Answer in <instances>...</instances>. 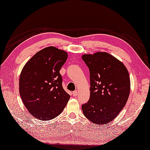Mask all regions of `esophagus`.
<instances>
[{
	"mask_svg": "<svg viewBox=\"0 0 150 150\" xmlns=\"http://www.w3.org/2000/svg\"><path fill=\"white\" fill-rule=\"evenodd\" d=\"M77 95H78V91L77 90H76V91H74L73 92V95L74 97H76V96H77Z\"/></svg>",
	"mask_w": 150,
	"mask_h": 150,
	"instance_id": "34e87169",
	"label": "esophagus"
}]
</instances>
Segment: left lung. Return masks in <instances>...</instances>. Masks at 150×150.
Listing matches in <instances>:
<instances>
[{
  "label": "left lung",
  "mask_w": 150,
  "mask_h": 150,
  "mask_svg": "<svg viewBox=\"0 0 150 150\" xmlns=\"http://www.w3.org/2000/svg\"><path fill=\"white\" fill-rule=\"evenodd\" d=\"M90 70V97L82 106L84 116L95 124L111 122L125 106L130 92V79L124 64L106 52L84 54Z\"/></svg>",
  "instance_id": "obj_1"
}]
</instances>
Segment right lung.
<instances>
[{
	"label": "right lung",
	"mask_w": 150,
	"mask_h": 150,
	"mask_svg": "<svg viewBox=\"0 0 150 150\" xmlns=\"http://www.w3.org/2000/svg\"><path fill=\"white\" fill-rule=\"evenodd\" d=\"M68 53L55 46L41 50L24 65L19 78V93L30 113L36 119H55L70 98L62 86L60 69Z\"/></svg>",
	"instance_id": "1"
}]
</instances>
